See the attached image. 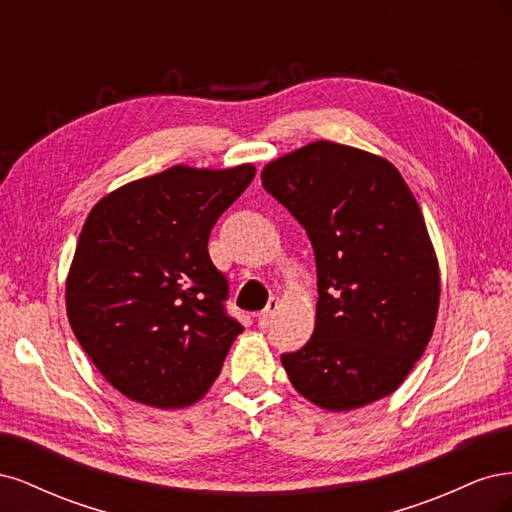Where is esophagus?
<instances>
[{
    "label": "esophagus",
    "instance_id": "1",
    "mask_svg": "<svg viewBox=\"0 0 512 512\" xmlns=\"http://www.w3.org/2000/svg\"><path fill=\"white\" fill-rule=\"evenodd\" d=\"M277 305H280V303H277V299H271V301H269V305H267L265 309H262V312L256 316V320H258V327H260V329H267V327H269L271 320H273V316H275V312H277Z\"/></svg>",
    "mask_w": 512,
    "mask_h": 512
}]
</instances>
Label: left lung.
<instances>
[{
	"label": "left lung",
	"instance_id": "1",
	"mask_svg": "<svg viewBox=\"0 0 512 512\" xmlns=\"http://www.w3.org/2000/svg\"><path fill=\"white\" fill-rule=\"evenodd\" d=\"M260 177L316 256L312 339L282 354L292 386L331 412L391 395L423 356L440 303L436 252L404 177L329 141L273 160Z\"/></svg>",
	"mask_w": 512,
	"mask_h": 512
}]
</instances>
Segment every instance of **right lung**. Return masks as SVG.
I'll return each mask as SVG.
<instances>
[{
  "label": "right lung",
  "instance_id": "obj_1",
  "mask_svg": "<svg viewBox=\"0 0 512 512\" xmlns=\"http://www.w3.org/2000/svg\"><path fill=\"white\" fill-rule=\"evenodd\" d=\"M256 168L173 166L104 196L87 215L66 282L70 327L119 393L183 408L220 376L243 331L209 258L220 215Z\"/></svg>",
  "mask_w": 512,
  "mask_h": 512
}]
</instances>
